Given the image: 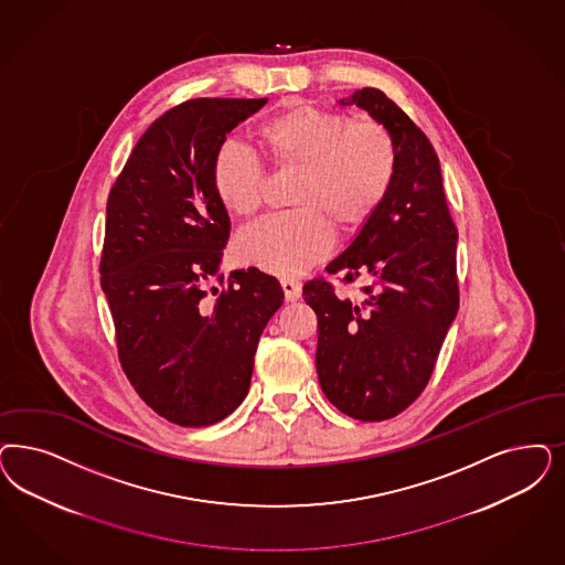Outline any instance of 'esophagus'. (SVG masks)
Here are the masks:
<instances>
[{
    "mask_svg": "<svg viewBox=\"0 0 565 565\" xmlns=\"http://www.w3.org/2000/svg\"><path fill=\"white\" fill-rule=\"evenodd\" d=\"M281 288H284V294H286V300H298L300 296H302V284L298 281V279H294V277H284L281 279Z\"/></svg>",
    "mask_w": 565,
    "mask_h": 565,
    "instance_id": "1",
    "label": "esophagus"
}]
</instances>
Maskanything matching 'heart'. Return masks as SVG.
I'll return each instance as SVG.
<instances>
[{"label":"heart","mask_w":565,"mask_h":565,"mask_svg":"<svg viewBox=\"0 0 565 565\" xmlns=\"http://www.w3.org/2000/svg\"><path fill=\"white\" fill-rule=\"evenodd\" d=\"M256 143L275 171H296L290 213L275 214L237 239V254L263 271L296 275L330 253L333 227L354 232L370 221L390 192L396 148L388 129L373 120L294 104L256 129ZM211 183L221 206L250 218L260 211L267 173L237 143L213 158Z\"/></svg>","instance_id":"heart-1"}]
</instances>
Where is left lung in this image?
<instances>
[{
	"label": "left lung",
	"instance_id": "8db88e82",
	"mask_svg": "<svg viewBox=\"0 0 565 565\" xmlns=\"http://www.w3.org/2000/svg\"><path fill=\"white\" fill-rule=\"evenodd\" d=\"M388 129L396 148L390 192L351 246L326 267L356 296L323 277L302 296L317 315V375L335 409L361 422L396 417L428 386L459 309L457 227L440 160L403 108L373 87L349 102Z\"/></svg>",
	"mask_w": 565,
	"mask_h": 565
}]
</instances>
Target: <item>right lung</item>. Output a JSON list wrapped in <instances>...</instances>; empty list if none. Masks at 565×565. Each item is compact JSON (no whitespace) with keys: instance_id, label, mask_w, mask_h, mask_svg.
<instances>
[{"instance_id":"1","label":"right lung","mask_w":565,"mask_h":565,"mask_svg":"<svg viewBox=\"0 0 565 565\" xmlns=\"http://www.w3.org/2000/svg\"><path fill=\"white\" fill-rule=\"evenodd\" d=\"M265 104L173 106L139 137L108 194L99 281L118 361L141 401L183 428L213 426L242 405L260 333L284 302L279 281L256 267L218 275L230 214L213 192V158Z\"/></svg>"}]
</instances>
